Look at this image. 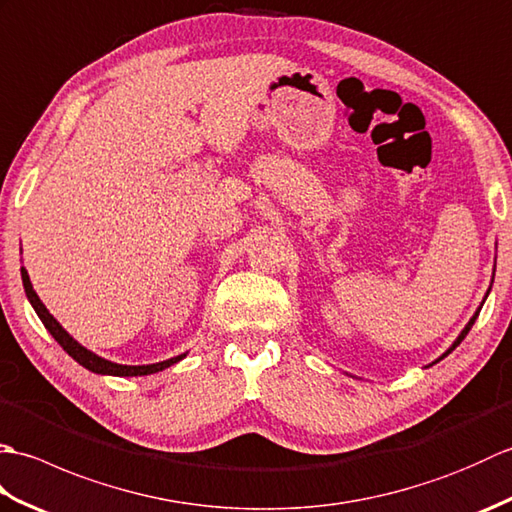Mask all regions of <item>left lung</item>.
<instances>
[{
  "mask_svg": "<svg viewBox=\"0 0 512 512\" xmlns=\"http://www.w3.org/2000/svg\"><path fill=\"white\" fill-rule=\"evenodd\" d=\"M477 314H480V310H477V312H475V314H473V319H471V321H469V323H466V328H464V330H462V334H460V336H458V339H455V343H453V345H451V347H449V350H447V352H444V354H442V356H440V358H438V361H442V358H444V356H449V354H451V352H453V350H455V347H458V345H460V343H462V341H464V336H466V334H469V330H471V328H473V323H475V319H477Z\"/></svg>",
  "mask_w": 512,
  "mask_h": 512,
  "instance_id": "8db88e82",
  "label": "left lung"
}]
</instances>
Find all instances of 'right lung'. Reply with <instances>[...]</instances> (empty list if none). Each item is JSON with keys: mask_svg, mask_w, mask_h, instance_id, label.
Returning a JSON list of instances; mask_svg holds the SVG:
<instances>
[{"mask_svg": "<svg viewBox=\"0 0 512 512\" xmlns=\"http://www.w3.org/2000/svg\"><path fill=\"white\" fill-rule=\"evenodd\" d=\"M21 281H24L26 297L30 299L32 308H35V312L39 314V319H41L43 325H46V330L54 336V341H57L63 347V350L74 358L76 363L83 365L85 369H90V372H94V374H107V376H147V374L162 372V369H165V367H171L173 363H178V361H182L184 356H187V354H180V356L169 358V361L154 363V365H118V363H112V361H105V358L96 356L90 350H85L81 343H76L72 336L61 328L59 321L52 317L46 306H43L41 299L37 297V292L32 290V284H30V277L26 273V268H21Z\"/></svg>", "mask_w": 512, "mask_h": 512, "instance_id": "right-lung-1", "label": "right lung"}]
</instances>
